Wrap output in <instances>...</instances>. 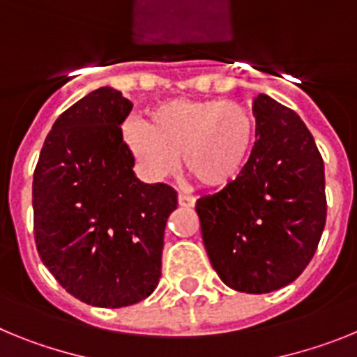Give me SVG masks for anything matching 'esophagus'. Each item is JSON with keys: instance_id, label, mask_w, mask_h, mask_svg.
I'll use <instances>...</instances> for the list:
<instances>
[{"instance_id": "obj_1", "label": "esophagus", "mask_w": 357, "mask_h": 357, "mask_svg": "<svg viewBox=\"0 0 357 357\" xmlns=\"http://www.w3.org/2000/svg\"><path fill=\"white\" fill-rule=\"evenodd\" d=\"M179 206H185V208H192L196 204V197L188 196V194H179L178 196Z\"/></svg>"}]
</instances>
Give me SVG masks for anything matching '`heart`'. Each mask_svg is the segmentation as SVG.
Returning <instances> with one entry per match:
<instances>
[{
    "mask_svg": "<svg viewBox=\"0 0 357 357\" xmlns=\"http://www.w3.org/2000/svg\"><path fill=\"white\" fill-rule=\"evenodd\" d=\"M257 122L250 107L222 98H174L123 123V140L149 179H165L179 154L199 185L231 187L253 153Z\"/></svg>",
    "mask_w": 357,
    "mask_h": 357,
    "instance_id": "b5f03b06",
    "label": "heart"
}]
</instances>
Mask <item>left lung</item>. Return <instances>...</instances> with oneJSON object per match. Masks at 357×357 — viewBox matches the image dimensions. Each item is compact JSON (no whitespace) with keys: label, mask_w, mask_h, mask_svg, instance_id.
Here are the masks:
<instances>
[{"label":"left lung","mask_w":357,"mask_h":357,"mask_svg":"<svg viewBox=\"0 0 357 357\" xmlns=\"http://www.w3.org/2000/svg\"><path fill=\"white\" fill-rule=\"evenodd\" d=\"M257 142L231 187L197 199L219 278L241 293L287 286L314 255L327 217L324 160L298 114L268 95L253 102Z\"/></svg>","instance_id":"left-lung-1"}]
</instances>
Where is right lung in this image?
<instances>
[{
    "mask_svg": "<svg viewBox=\"0 0 357 357\" xmlns=\"http://www.w3.org/2000/svg\"><path fill=\"white\" fill-rule=\"evenodd\" d=\"M132 104L98 88L55 120L32 185L33 237L43 264L80 302L126 307L156 289L167 219L178 194L132 172L122 138Z\"/></svg>",
    "mask_w": 357,
    "mask_h": 357,
    "instance_id": "right-lung-1",
    "label": "right lung"
}]
</instances>
